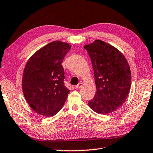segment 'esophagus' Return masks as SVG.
Masks as SVG:
<instances>
[{"instance_id":"obj_1","label":"esophagus","mask_w":153,"mask_h":153,"mask_svg":"<svg viewBox=\"0 0 153 153\" xmlns=\"http://www.w3.org/2000/svg\"><path fill=\"white\" fill-rule=\"evenodd\" d=\"M82 82H79V83L76 86V89H80V88H81V87H82Z\"/></svg>"}]
</instances>
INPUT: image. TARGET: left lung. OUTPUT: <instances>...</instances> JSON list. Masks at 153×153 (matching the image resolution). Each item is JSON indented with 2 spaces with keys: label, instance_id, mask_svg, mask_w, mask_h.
<instances>
[{
  "label": "left lung",
  "instance_id": "obj_1",
  "mask_svg": "<svg viewBox=\"0 0 153 153\" xmlns=\"http://www.w3.org/2000/svg\"><path fill=\"white\" fill-rule=\"evenodd\" d=\"M84 48L91 60L97 89L88 105L97 114H110L129 94L132 79L129 64L120 51L101 40L96 39Z\"/></svg>",
  "mask_w": 153,
  "mask_h": 153
}]
</instances>
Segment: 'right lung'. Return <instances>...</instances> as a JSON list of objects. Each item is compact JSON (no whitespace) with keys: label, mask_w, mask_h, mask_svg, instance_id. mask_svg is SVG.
Listing matches in <instances>:
<instances>
[{"label":"right lung","mask_w":153,"mask_h":153,"mask_svg":"<svg viewBox=\"0 0 153 153\" xmlns=\"http://www.w3.org/2000/svg\"><path fill=\"white\" fill-rule=\"evenodd\" d=\"M67 43L53 41L32 55L22 79L24 97L33 110L52 117L62 108L70 91L64 86V56L71 50Z\"/></svg>","instance_id":"obj_1"}]
</instances>
